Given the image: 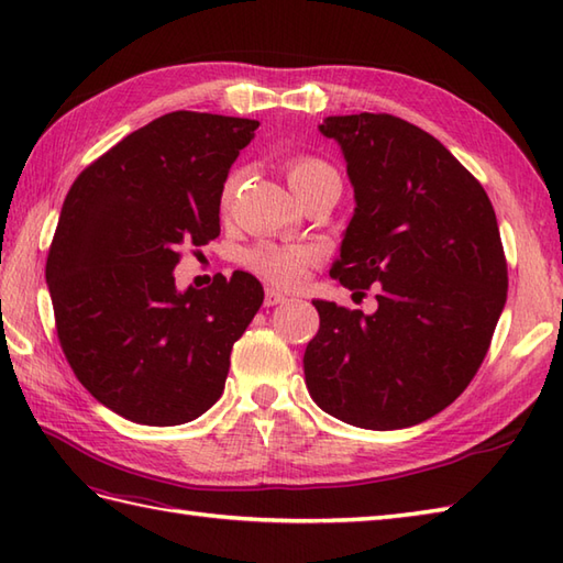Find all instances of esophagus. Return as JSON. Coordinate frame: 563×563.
<instances>
[{
  "label": "esophagus",
  "instance_id": "obj_1",
  "mask_svg": "<svg viewBox=\"0 0 563 563\" xmlns=\"http://www.w3.org/2000/svg\"><path fill=\"white\" fill-rule=\"evenodd\" d=\"M285 300H288V295H283L280 290H275V288H266V295H263V305H266V307L280 305Z\"/></svg>",
  "mask_w": 563,
  "mask_h": 563
}]
</instances>
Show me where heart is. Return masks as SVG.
<instances>
[{
  "label": "heart",
  "mask_w": 563,
  "mask_h": 563,
  "mask_svg": "<svg viewBox=\"0 0 563 563\" xmlns=\"http://www.w3.org/2000/svg\"><path fill=\"white\" fill-rule=\"evenodd\" d=\"M288 178L292 188L300 194L302 188L312 186L324 178H339L336 169L314 154H295L288 159ZM239 184V174L232 172L222 186V208L230 206ZM319 251L312 244H278V242H258L242 254V266L258 275L278 288H295L305 280L307 271L314 266Z\"/></svg>",
  "instance_id": "obj_1"
}]
</instances>
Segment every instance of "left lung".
<instances>
[{"mask_svg":"<svg viewBox=\"0 0 563 563\" xmlns=\"http://www.w3.org/2000/svg\"><path fill=\"white\" fill-rule=\"evenodd\" d=\"M355 190L331 278L377 285V312L314 300L305 382L319 409L369 430L409 428L470 385L508 295L484 186L426 130L389 113L329 115Z\"/></svg>","mask_w":563,"mask_h":563,"instance_id":"obj_1","label":"left lung"}]
</instances>
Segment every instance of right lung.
I'll use <instances>...</instances> for the list:
<instances>
[{
    "instance_id": "add662e5",
    "label": "right lung",
    "mask_w": 563,
    "mask_h": 563,
    "mask_svg": "<svg viewBox=\"0 0 563 563\" xmlns=\"http://www.w3.org/2000/svg\"><path fill=\"white\" fill-rule=\"evenodd\" d=\"M258 121L166 113L71 184L47 251L59 345L93 399L142 426H178L220 399L230 353L263 302L244 271L176 290L186 246L220 236L230 166Z\"/></svg>"
}]
</instances>
